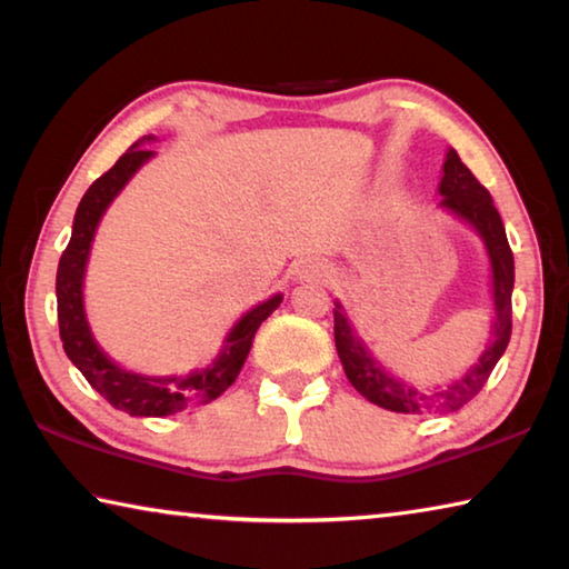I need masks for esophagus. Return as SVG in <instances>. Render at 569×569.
Here are the masks:
<instances>
[{"instance_id": "1", "label": "esophagus", "mask_w": 569, "mask_h": 569, "mask_svg": "<svg viewBox=\"0 0 569 569\" xmlns=\"http://www.w3.org/2000/svg\"><path fill=\"white\" fill-rule=\"evenodd\" d=\"M301 276L303 278H313V281H326V278H329V271H326L321 263H306Z\"/></svg>"}]
</instances>
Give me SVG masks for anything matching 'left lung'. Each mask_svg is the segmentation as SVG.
<instances>
[{
  "label": "left lung",
  "mask_w": 569,
  "mask_h": 569,
  "mask_svg": "<svg viewBox=\"0 0 569 569\" xmlns=\"http://www.w3.org/2000/svg\"><path fill=\"white\" fill-rule=\"evenodd\" d=\"M441 206L455 210L457 216L469 220L471 226L479 230V236L485 238L489 258H492V273H495V308H497V321H495V341L487 346V351L481 353L479 363L475 369L467 371L465 379L451 383L445 391L435 393H421L411 389L409 383H401L391 379L389 373L381 371V366L371 359V353L366 351V346L351 333V326L341 313V306L333 308V339L336 351L343 363L346 379L353 383V389L363 393L366 399L377 407H383L389 411L401 413H437V411H457L471 401L477 393L485 389L489 373L495 371L497 361L502 359V353L512 336V286H515V256L512 248L507 243L505 223L499 218L495 200L489 196V190L481 186L475 178L457 150L447 152L445 160V178H441Z\"/></svg>",
  "instance_id": "obj_1"
}]
</instances>
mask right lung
Listing matches in <instances>:
<instances>
[{"mask_svg":"<svg viewBox=\"0 0 569 569\" xmlns=\"http://www.w3.org/2000/svg\"><path fill=\"white\" fill-rule=\"evenodd\" d=\"M150 156L152 150L132 146L108 172H102L92 182L82 196L80 206H77L72 238L62 250L60 266H57V321H60L64 353L70 356V361L82 371V377L90 381L94 391H100L114 409L130 413V417H170V413L188 409L192 403L220 397L243 369L258 326L283 301V296L278 293L246 313L236 329L230 331L228 346L218 356V361L203 371L190 373L186 379L138 377V373L122 371L98 349L82 311L84 263H88L94 228H98L104 208L110 206V200L118 196L132 172Z\"/></svg>","mask_w":569,"mask_h":569,"instance_id":"obj_1","label":"right lung"}]
</instances>
